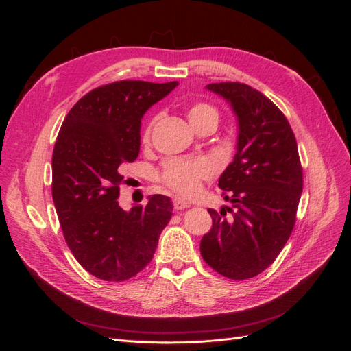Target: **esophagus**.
I'll return each instance as SVG.
<instances>
[{
    "label": "esophagus",
    "mask_w": 351,
    "mask_h": 351,
    "mask_svg": "<svg viewBox=\"0 0 351 351\" xmlns=\"http://www.w3.org/2000/svg\"><path fill=\"white\" fill-rule=\"evenodd\" d=\"M173 204H174V209H177V210H182V209H187V208H190V204H189V202H186V200H183V199H180V197L174 199V200H173Z\"/></svg>",
    "instance_id": "esophagus-1"
}]
</instances>
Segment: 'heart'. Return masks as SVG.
<instances>
[{
	"instance_id": "1",
	"label": "heart",
	"mask_w": 351,
	"mask_h": 351,
	"mask_svg": "<svg viewBox=\"0 0 351 351\" xmlns=\"http://www.w3.org/2000/svg\"><path fill=\"white\" fill-rule=\"evenodd\" d=\"M187 119L195 129L200 124L208 121H218V111L209 104L196 102L187 108ZM158 117H154L146 124L143 132V142H149V137L154 129V124ZM212 176L210 165L204 159H190V158H176L169 159L165 164L161 176V182L173 189L174 192L182 196H193L204 180H208Z\"/></svg>"
}]
</instances>
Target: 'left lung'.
<instances>
[{
	"label": "left lung",
	"instance_id": "8db88e82",
	"mask_svg": "<svg viewBox=\"0 0 351 351\" xmlns=\"http://www.w3.org/2000/svg\"><path fill=\"white\" fill-rule=\"evenodd\" d=\"M239 123L237 152L218 186L231 217L208 209L212 228L200 253L212 269L231 280L256 277L277 259L289 240L303 190V171L294 133L269 98L239 82L210 83Z\"/></svg>",
	"mask_w": 351,
	"mask_h": 351
}]
</instances>
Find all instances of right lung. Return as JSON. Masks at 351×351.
<instances>
[{
	"instance_id": "obj_1",
	"label": "right lung",
	"mask_w": 351,
	"mask_h": 351,
	"mask_svg": "<svg viewBox=\"0 0 351 351\" xmlns=\"http://www.w3.org/2000/svg\"><path fill=\"white\" fill-rule=\"evenodd\" d=\"M178 82L120 80L79 99L61 124L52 154V199L73 256L93 277L120 282L154 258L173 202L152 195L129 212L119 205L120 168L141 149L143 114Z\"/></svg>"
}]
</instances>
